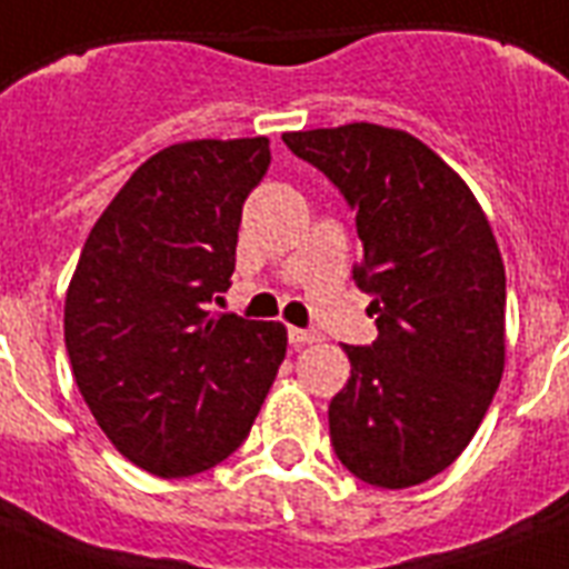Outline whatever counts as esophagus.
<instances>
[{
  "instance_id": "esophagus-1",
  "label": "esophagus",
  "mask_w": 569,
  "mask_h": 569,
  "mask_svg": "<svg viewBox=\"0 0 569 569\" xmlns=\"http://www.w3.org/2000/svg\"><path fill=\"white\" fill-rule=\"evenodd\" d=\"M289 342L292 346H312V342H321V333L310 328H289Z\"/></svg>"
}]
</instances>
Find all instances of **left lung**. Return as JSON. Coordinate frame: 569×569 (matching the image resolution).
I'll return each mask as SVG.
<instances>
[{"mask_svg":"<svg viewBox=\"0 0 569 569\" xmlns=\"http://www.w3.org/2000/svg\"><path fill=\"white\" fill-rule=\"evenodd\" d=\"M357 212L378 339L342 346L330 401L348 472L383 490L422 485L476 437L505 369V266L469 186L419 138L378 123L286 132Z\"/></svg>","mask_w":569,"mask_h":569,"instance_id":"1","label":"left lung"}]
</instances>
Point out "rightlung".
I'll use <instances>...</instances> for the list:
<instances>
[{"mask_svg":"<svg viewBox=\"0 0 569 569\" xmlns=\"http://www.w3.org/2000/svg\"><path fill=\"white\" fill-rule=\"evenodd\" d=\"M268 164V138L159 150L93 223L67 289L76 387L111 446L159 478L230 458L283 363V325L209 310Z\"/></svg>","mask_w":569,"mask_h":569,"instance_id":"add662e5","label":"right lung"}]
</instances>
